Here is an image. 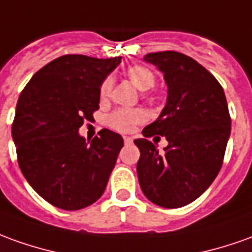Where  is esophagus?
Instances as JSON below:
<instances>
[{"label": "esophagus", "instance_id": "obj_1", "mask_svg": "<svg viewBox=\"0 0 252 252\" xmlns=\"http://www.w3.org/2000/svg\"><path fill=\"white\" fill-rule=\"evenodd\" d=\"M123 141H125V144H131L133 143V138L131 137H123Z\"/></svg>", "mask_w": 252, "mask_h": 252}]
</instances>
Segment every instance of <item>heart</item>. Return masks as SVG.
Here are the masks:
<instances>
[{"instance_id": "1", "label": "heart", "mask_w": 252, "mask_h": 252, "mask_svg": "<svg viewBox=\"0 0 252 252\" xmlns=\"http://www.w3.org/2000/svg\"><path fill=\"white\" fill-rule=\"evenodd\" d=\"M126 76L129 81L138 90H148L154 88L156 82L155 74L144 65H133L126 71ZM112 89V79L105 78L101 86H100V98L105 100L108 98L109 93ZM144 114L140 109H116L107 118V123L111 129L121 131V133H129L130 130L136 126L137 123L143 122Z\"/></svg>"}]
</instances>
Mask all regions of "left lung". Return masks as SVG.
Here are the masks:
<instances>
[{
	"instance_id": "1",
	"label": "left lung",
	"mask_w": 252,
	"mask_h": 252,
	"mask_svg": "<svg viewBox=\"0 0 252 252\" xmlns=\"http://www.w3.org/2000/svg\"><path fill=\"white\" fill-rule=\"evenodd\" d=\"M167 83V103L155 122L144 127L137 176L147 199L178 209L196 200L218 176L230 136V115L223 89L192 57L173 50L148 53ZM166 136L159 153L149 136Z\"/></svg>"
}]
</instances>
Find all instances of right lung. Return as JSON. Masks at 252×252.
I'll return each mask as SVG.
<instances>
[{
  "label": "right lung",
  "instance_id": "right-lung-1",
  "mask_svg": "<svg viewBox=\"0 0 252 252\" xmlns=\"http://www.w3.org/2000/svg\"><path fill=\"white\" fill-rule=\"evenodd\" d=\"M122 57H57L20 93L12 123L17 163L38 195L59 209L81 210L105 190L123 138L108 129L79 136L98 109L100 86Z\"/></svg>",
  "mask_w": 252,
  "mask_h": 252
}]
</instances>
